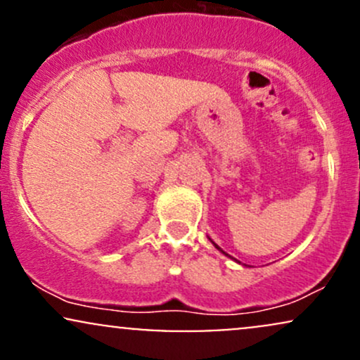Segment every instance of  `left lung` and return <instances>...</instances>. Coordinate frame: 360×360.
I'll list each match as a JSON object with an SVG mask.
<instances>
[{
    "mask_svg": "<svg viewBox=\"0 0 360 360\" xmlns=\"http://www.w3.org/2000/svg\"><path fill=\"white\" fill-rule=\"evenodd\" d=\"M214 247H217V249H218V250H221V249H220V247H218V245H214ZM221 252H223V250H221ZM223 254H225V252H223ZM226 255H229V254H226Z\"/></svg>",
    "mask_w": 360,
    "mask_h": 360,
    "instance_id": "1",
    "label": "left lung"
}]
</instances>
